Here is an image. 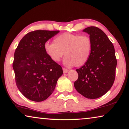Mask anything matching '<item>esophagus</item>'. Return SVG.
Returning a JSON list of instances; mask_svg holds the SVG:
<instances>
[{
    "label": "esophagus",
    "instance_id": "1",
    "mask_svg": "<svg viewBox=\"0 0 129 129\" xmlns=\"http://www.w3.org/2000/svg\"><path fill=\"white\" fill-rule=\"evenodd\" d=\"M62 70H63V72H64V73H67V72H68V70L67 68H63Z\"/></svg>",
    "mask_w": 129,
    "mask_h": 129
}]
</instances>
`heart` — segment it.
<instances>
[{
	"label": "heart",
	"mask_w": 129,
	"mask_h": 129,
	"mask_svg": "<svg viewBox=\"0 0 129 129\" xmlns=\"http://www.w3.org/2000/svg\"><path fill=\"white\" fill-rule=\"evenodd\" d=\"M92 43L86 35L65 33L58 36L54 43H46L44 50L55 62L65 55L64 64L67 67H82L88 62L92 52Z\"/></svg>",
	"instance_id": "b5f03b06"
}]
</instances>
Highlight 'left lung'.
Returning <instances> with one entry per match:
<instances>
[{
  "label": "left lung",
  "instance_id": "1",
  "mask_svg": "<svg viewBox=\"0 0 129 129\" xmlns=\"http://www.w3.org/2000/svg\"><path fill=\"white\" fill-rule=\"evenodd\" d=\"M89 34L92 48L88 62L77 69L76 90L88 99H96L111 88L115 79L117 59L115 48L106 34L95 26L85 28Z\"/></svg>",
  "mask_w": 129,
  "mask_h": 129
}]
</instances>
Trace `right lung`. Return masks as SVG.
<instances>
[{
	"mask_svg": "<svg viewBox=\"0 0 129 129\" xmlns=\"http://www.w3.org/2000/svg\"><path fill=\"white\" fill-rule=\"evenodd\" d=\"M59 31L35 30L20 41L13 62L15 81L20 92L27 98L41 102L50 96L62 75L61 65L49 57L44 45Z\"/></svg>",
	"mask_w": 129,
	"mask_h": 129,
	"instance_id": "right-lung-1",
	"label": "right lung"
}]
</instances>
